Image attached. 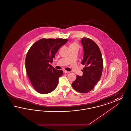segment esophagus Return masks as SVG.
<instances>
[{"label":"esophagus","instance_id":"obj_1","mask_svg":"<svg viewBox=\"0 0 131 131\" xmlns=\"http://www.w3.org/2000/svg\"><path fill=\"white\" fill-rule=\"evenodd\" d=\"M63 72H64L65 73H66V74H68V73H69L70 72V71H67L65 70H63Z\"/></svg>","mask_w":131,"mask_h":131}]
</instances>
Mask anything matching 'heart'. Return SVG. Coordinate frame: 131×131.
Here are the masks:
<instances>
[{
    "label": "heart",
    "mask_w": 131,
    "mask_h": 131,
    "mask_svg": "<svg viewBox=\"0 0 131 131\" xmlns=\"http://www.w3.org/2000/svg\"><path fill=\"white\" fill-rule=\"evenodd\" d=\"M78 46V44H77L76 42H73V43H72V44L70 45V46Z\"/></svg>",
    "instance_id": "b5f03b06"
}]
</instances>
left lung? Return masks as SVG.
<instances>
[{
	"instance_id": "obj_1",
	"label": "left lung",
	"mask_w": 131,
	"mask_h": 131,
	"mask_svg": "<svg viewBox=\"0 0 131 131\" xmlns=\"http://www.w3.org/2000/svg\"><path fill=\"white\" fill-rule=\"evenodd\" d=\"M84 55L81 64L84 65L82 76L77 75L72 86L81 93H86L93 89L99 81L103 69V60L98 46L89 38L81 39Z\"/></svg>"
}]
</instances>
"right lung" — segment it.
I'll return each mask as SVG.
<instances>
[{"mask_svg":"<svg viewBox=\"0 0 131 131\" xmlns=\"http://www.w3.org/2000/svg\"><path fill=\"white\" fill-rule=\"evenodd\" d=\"M67 39L43 38L33 44L25 58V69L33 88L38 93H49L57 87L61 70L51 66L55 54L66 44Z\"/></svg>","mask_w":131,"mask_h":131,"instance_id":"right-lung-1","label":"right lung"}]
</instances>
